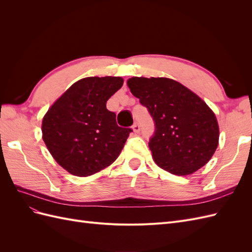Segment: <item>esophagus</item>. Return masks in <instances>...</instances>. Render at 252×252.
Here are the masks:
<instances>
[{
  "mask_svg": "<svg viewBox=\"0 0 252 252\" xmlns=\"http://www.w3.org/2000/svg\"><path fill=\"white\" fill-rule=\"evenodd\" d=\"M132 129H133V131H134L135 133L140 132V129H141V127H140L139 122H135V123H134V124H133V126H132Z\"/></svg>",
  "mask_w": 252,
  "mask_h": 252,
  "instance_id": "34e87169",
  "label": "esophagus"
}]
</instances>
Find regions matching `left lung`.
Returning <instances> with one entry per match:
<instances>
[{
    "label": "left lung",
    "instance_id": "left-lung-1",
    "mask_svg": "<svg viewBox=\"0 0 252 252\" xmlns=\"http://www.w3.org/2000/svg\"><path fill=\"white\" fill-rule=\"evenodd\" d=\"M127 84L155 122L149 148L158 166L187 175L208 163L219 144V125L201 97L167 78L133 77Z\"/></svg>",
    "mask_w": 252,
    "mask_h": 252
}]
</instances>
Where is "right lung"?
<instances>
[{
    "instance_id": "right-lung-1",
    "label": "right lung",
    "mask_w": 252,
    "mask_h": 252,
    "mask_svg": "<svg viewBox=\"0 0 252 252\" xmlns=\"http://www.w3.org/2000/svg\"><path fill=\"white\" fill-rule=\"evenodd\" d=\"M123 83L119 77L82 79L45 114L43 140L68 172L87 177L120 156L132 129L118 126L117 114L106 108V103Z\"/></svg>"
}]
</instances>
